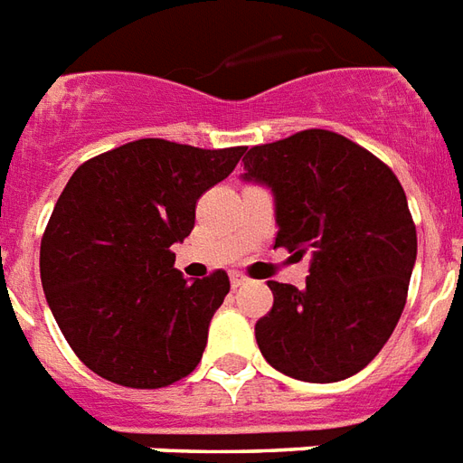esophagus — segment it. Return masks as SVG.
<instances>
[{
  "label": "esophagus",
  "mask_w": 463,
  "mask_h": 463,
  "mask_svg": "<svg viewBox=\"0 0 463 463\" xmlns=\"http://www.w3.org/2000/svg\"><path fill=\"white\" fill-rule=\"evenodd\" d=\"M231 284H232V288L245 287V284H247V277H242L240 271H232V274H231Z\"/></svg>",
  "instance_id": "obj_1"
}]
</instances>
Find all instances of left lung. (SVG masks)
<instances>
[{
  "mask_svg": "<svg viewBox=\"0 0 463 463\" xmlns=\"http://www.w3.org/2000/svg\"><path fill=\"white\" fill-rule=\"evenodd\" d=\"M245 182L271 189L277 242L310 252L306 288L269 281L274 306L255 326L277 372L330 383L362 372L405 308L418 235L396 175L333 130L250 147Z\"/></svg>",
  "mask_w": 463,
  "mask_h": 463,
  "instance_id": "1",
  "label": "left lung"
}]
</instances>
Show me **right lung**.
<instances>
[{
	"label": "right lung",
	"mask_w": 463,
	"mask_h": 463,
	"mask_svg": "<svg viewBox=\"0 0 463 463\" xmlns=\"http://www.w3.org/2000/svg\"><path fill=\"white\" fill-rule=\"evenodd\" d=\"M242 155L143 137L70 176L41 240V281L67 345L101 379L162 388L196 369L231 281L223 269L189 281L169 247Z\"/></svg>",
	"instance_id": "add662e5"
}]
</instances>
